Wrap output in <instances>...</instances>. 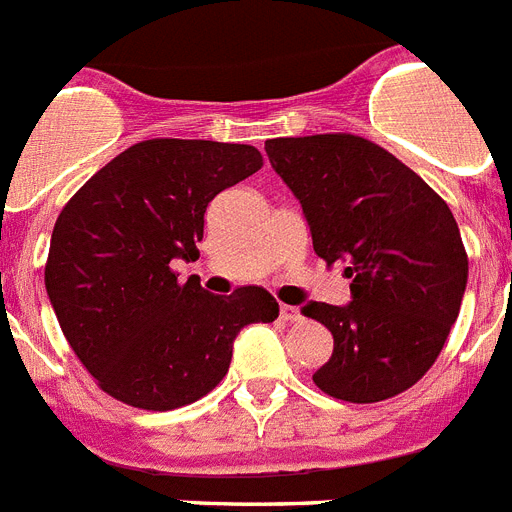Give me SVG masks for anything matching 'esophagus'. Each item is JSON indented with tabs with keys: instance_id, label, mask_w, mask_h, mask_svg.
Wrapping results in <instances>:
<instances>
[{
	"instance_id": "obj_1",
	"label": "esophagus",
	"mask_w": 512,
	"mask_h": 512,
	"mask_svg": "<svg viewBox=\"0 0 512 512\" xmlns=\"http://www.w3.org/2000/svg\"><path fill=\"white\" fill-rule=\"evenodd\" d=\"M280 319H282V322H290V324H295V322H303V314H301V308H295V306H285V303H282V306H280Z\"/></svg>"
}]
</instances>
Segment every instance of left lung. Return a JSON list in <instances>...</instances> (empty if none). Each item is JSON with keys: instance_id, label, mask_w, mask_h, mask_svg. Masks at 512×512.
Here are the masks:
<instances>
[{"instance_id": "1", "label": "left lung", "mask_w": 512, "mask_h": 512, "mask_svg": "<svg viewBox=\"0 0 512 512\" xmlns=\"http://www.w3.org/2000/svg\"><path fill=\"white\" fill-rule=\"evenodd\" d=\"M266 156L301 201L316 256L353 280L348 306H303L335 337L314 384L348 403L395 398L432 369L458 319L468 256L453 211L358 135L272 138Z\"/></svg>"}]
</instances>
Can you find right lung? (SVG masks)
I'll return each mask as SVG.
<instances>
[{
  "mask_svg": "<svg viewBox=\"0 0 512 512\" xmlns=\"http://www.w3.org/2000/svg\"><path fill=\"white\" fill-rule=\"evenodd\" d=\"M246 143L151 138L114 156L65 204L44 282L70 348L112 398L172 411L230 369L246 324L274 322L264 287L211 295L172 261H196L211 198L261 170Z\"/></svg>",
  "mask_w": 512,
  "mask_h": 512,
  "instance_id": "obj_1",
  "label": "right lung"
}]
</instances>
